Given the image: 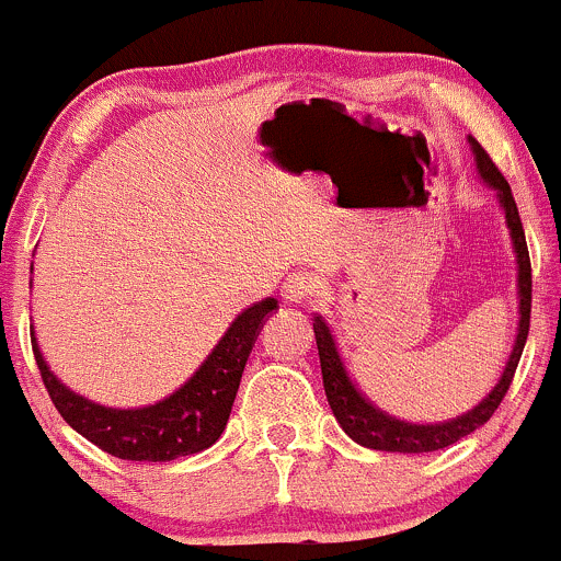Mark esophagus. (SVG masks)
Instances as JSON below:
<instances>
[{
    "mask_svg": "<svg viewBox=\"0 0 561 561\" xmlns=\"http://www.w3.org/2000/svg\"><path fill=\"white\" fill-rule=\"evenodd\" d=\"M319 294V280L310 273H291L280 286V297L286 302H305V299Z\"/></svg>",
    "mask_w": 561,
    "mask_h": 561,
    "instance_id": "esophagus-1",
    "label": "esophagus"
}]
</instances>
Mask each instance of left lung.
I'll return each mask as SVG.
<instances>
[{"instance_id":"8db88e82","label":"left lung","mask_w":561,"mask_h":561,"mask_svg":"<svg viewBox=\"0 0 561 561\" xmlns=\"http://www.w3.org/2000/svg\"><path fill=\"white\" fill-rule=\"evenodd\" d=\"M472 153H476L478 172H481L483 181L489 186L496 188L500 196V205L505 210L507 227H511L513 248H516L518 256V297H522V321H518V337L513 345V354L507 359L505 373H502L500 383L494 386L492 394L481 402L478 408H472L470 413L459 415V419L448 421V424H405L400 419H391L383 410L373 408L365 397L356 391V386L351 383L348 373H345L343 362H340L337 348H334V340L329 327L323 323L321 316H313V332H316V345H319V359H321V378H323V391H327L329 408H332L334 419L340 421V426L345 430V435L354 437L359 446L375 448V451H400V454H426V451H440V448L454 446L456 440L467 437L470 432H476L478 426L486 424L494 415V410L500 408V402L505 400L507 389L513 383V375H516L518 359H522L524 343H527L529 334V313H533V264H529V251H527V238H524L522 218H518L516 199H513L511 186H507L505 175L500 172V167L494 164L492 156L483 151L481 142L476 137H470Z\"/></svg>"}]
</instances>
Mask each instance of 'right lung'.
Segmentation results:
<instances>
[{"label":"right lung","mask_w":561,"mask_h":561,"mask_svg":"<svg viewBox=\"0 0 561 561\" xmlns=\"http://www.w3.org/2000/svg\"><path fill=\"white\" fill-rule=\"evenodd\" d=\"M275 308L278 302L267 297L242 310L186 386H181L167 400L140 410L94 405L85 397L69 391L50 373L34 343V334L32 351L56 410L85 440L118 459L172 461L178 456L205 451L221 437L229 413H232L234 397H238L242 369H245L253 340H256L264 316L273 313Z\"/></svg>","instance_id":"right-lung-1"}]
</instances>
